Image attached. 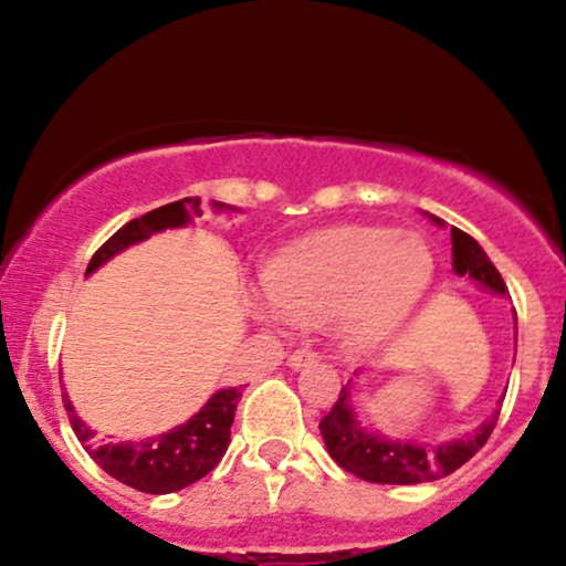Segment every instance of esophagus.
Here are the masks:
<instances>
[{"mask_svg":"<svg viewBox=\"0 0 566 566\" xmlns=\"http://www.w3.org/2000/svg\"><path fill=\"white\" fill-rule=\"evenodd\" d=\"M287 365H290L292 369H301V367L314 365V354H311L308 348H297V350H292V354L287 356Z\"/></svg>","mask_w":566,"mask_h":566,"instance_id":"34e87169","label":"esophagus"}]
</instances>
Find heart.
<instances>
[{
    "instance_id": "b5f03b06",
    "label": "heart",
    "mask_w": 566,
    "mask_h": 566,
    "mask_svg": "<svg viewBox=\"0 0 566 566\" xmlns=\"http://www.w3.org/2000/svg\"><path fill=\"white\" fill-rule=\"evenodd\" d=\"M433 252L420 237L391 229L335 226L297 239L261 269L274 314L319 322L340 311L348 340L378 343L399 329L431 287Z\"/></svg>"
}]
</instances>
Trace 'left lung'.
<instances>
[{
	"label": "left lung",
	"mask_w": 566,
	"mask_h": 566,
	"mask_svg": "<svg viewBox=\"0 0 566 566\" xmlns=\"http://www.w3.org/2000/svg\"><path fill=\"white\" fill-rule=\"evenodd\" d=\"M428 218L437 226H444V220L437 216ZM450 233L454 274L469 276L473 284L492 292V295H505L509 290H505L503 276H500V271L492 265L476 239L454 229V226ZM513 322H516V314H513ZM350 388H354V380H348L340 388L335 407L322 418L319 431L329 458L343 471L373 484H423L450 476L452 471L469 463L473 454L482 450L500 415H490L476 431L465 433L463 439L437 441V444L418 439H391L386 433L361 426L359 415L350 405Z\"/></svg>",
	"instance_id": "obj_1"
}]
</instances>
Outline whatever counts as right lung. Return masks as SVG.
<instances>
[{
    "label": "right lung",
    "mask_w": 566,
    "mask_h": 566,
    "mask_svg": "<svg viewBox=\"0 0 566 566\" xmlns=\"http://www.w3.org/2000/svg\"><path fill=\"white\" fill-rule=\"evenodd\" d=\"M218 212L229 210L237 212V207L223 205V201H212ZM199 216V199H178L170 205L157 207V210L146 212V216L129 220L119 231L108 239L101 250L95 252L90 261L84 276L95 274L103 263L112 261L114 255L125 252L127 247L146 242L154 233L167 229H180L188 226ZM242 388V386H239ZM239 388H220L207 399V405L199 409L193 418L186 423L175 426L172 431L159 433V437H148L140 441H103L95 437V431L76 415L71 405L69 394L63 391V405H66L71 428H74L76 439L87 450L90 458L101 465L108 476L116 482L133 486L138 492L148 495H167V492H178L184 486L199 482L220 463L231 441L233 412H237L242 391Z\"/></svg>",
    "instance_id": "obj_1"
}]
</instances>
